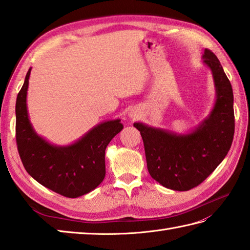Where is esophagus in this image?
<instances>
[{
    "label": "esophagus",
    "mask_w": 250,
    "mask_h": 250,
    "mask_svg": "<svg viewBox=\"0 0 250 250\" xmlns=\"http://www.w3.org/2000/svg\"><path fill=\"white\" fill-rule=\"evenodd\" d=\"M135 114H133V113H130V117H132V118H135Z\"/></svg>",
    "instance_id": "esophagus-1"
}]
</instances>
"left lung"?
<instances>
[{
	"label": "left lung",
	"mask_w": 250,
	"mask_h": 250,
	"mask_svg": "<svg viewBox=\"0 0 250 250\" xmlns=\"http://www.w3.org/2000/svg\"><path fill=\"white\" fill-rule=\"evenodd\" d=\"M203 63L213 74L216 101L210 114L189 133L133 125L144 142L147 168L163 187L187 191L205 180L230 150L234 135L233 90L218 58L204 50Z\"/></svg>",
	"instance_id": "left-lung-1"
}]
</instances>
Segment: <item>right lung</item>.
<instances>
[{
    "instance_id": "add662e5",
    "label": "right lung",
    "mask_w": 250,
    "mask_h": 250,
    "mask_svg": "<svg viewBox=\"0 0 250 250\" xmlns=\"http://www.w3.org/2000/svg\"><path fill=\"white\" fill-rule=\"evenodd\" d=\"M31 67L16 101V141L25 171L37 183L66 198L89 193L105 177V149L124 129L120 119L101 122L67 146H57L36 133L26 107Z\"/></svg>"
}]
</instances>
